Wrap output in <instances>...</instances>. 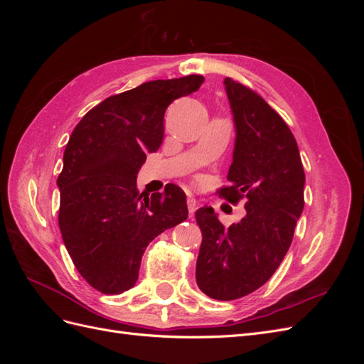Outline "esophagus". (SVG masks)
I'll return each instance as SVG.
<instances>
[{"label":"esophagus","instance_id":"34e87169","mask_svg":"<svg viewBox=\"0 0 364 364\" xmlns=\"http://www.w3.org/2000/svg\"><path fill=\"white\" fill-rule=\"evenodd\" d=\"M186 205H188L190 217H193V215H194V213H196V209L199 208V203H197V200L194 199V197H188V199H186Z\"/></svg>","mask_w":364,"mask_h":364}]
</instances>
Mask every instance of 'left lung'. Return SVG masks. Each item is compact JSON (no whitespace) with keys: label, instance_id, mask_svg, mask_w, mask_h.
Listing matches in <instances>:
<instances>
[{"label":"left lung","instance_id":"1","mask_svg":"<svg viewBox=\"0 0 364 364\" xmlns=\"http://www.w3.org/2000/svg\"><path fill=\"white\" fill-rule=\"evenodd\" d=\"M225 90L235 146L229 185L218 196L230 203L246 197V215L225 228L213 208L197 209L202 245L196 281L213 299L234 301L266 284L282 262L304 209L305 173L297 142L279 114L229 77Z\"/></svg>","mask_w":364,"mask_h":364}]
</instances>
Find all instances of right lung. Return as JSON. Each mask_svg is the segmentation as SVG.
I'll return each instance as SVG.
<instances>
[{"label": "right lung", "instance_id": "obj_1", "mask_svg": "<svg viewBox=\"0 0 364 364\" xmlns=\"http://www.w3.org/2000/svg\"><path fill=\"white\" fill-rule=\"evenodd\" d=\"M203 80L194 74L146 82L107 97L73 130L58 178L59 228L75 269L95 290L134 287L150 241L188 217L178 185L142 197L136 174L162 144L168 105Z\"/></svg>", "mask_w": 364, "mask_h": 364}]
</instances>
